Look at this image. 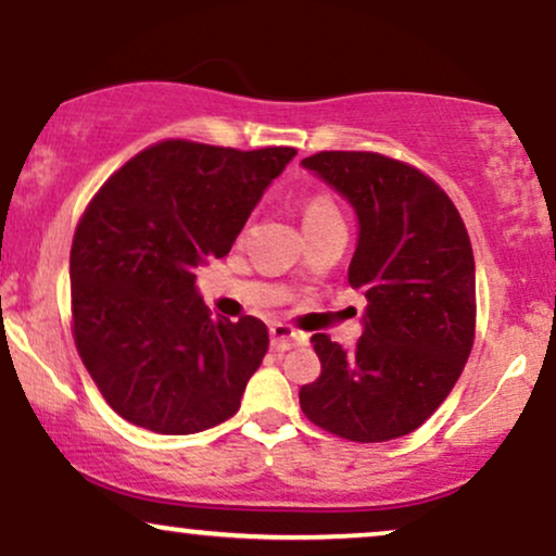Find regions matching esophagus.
Listing matches in <instances>:
<instances>
[{"label":"esophagus","instance_id":"34e87169","mask_svg":"<svg viewBox=\"0 0 556 556\" xmlns=\"http://www.w3.org/2000/svg\"><path fill=\"white\" fill-rule=\"evenodd\" d=\"M269 334H271V344H274V348L282 350V353H285V350H292V348H298V344L305 342L303 331L287 327V324H271Z\"/></svg>","mask_w":556,"mask_h":556}]
</instances>
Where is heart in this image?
<instances>
[{
  "instance_id": "1",
  "label": "heart",
  "mask_w": 556,
  "mask_h": 556,
  "mask_svg": "<svg viewBox=\"0 0 556 556\" xmlns=\"http://www.w3.org/2000/svg\"><path fill=\"white\" fill-rule=\"evenodd\" d=\"M340 219V208H337L334 198L327 193H314L305 198L303 203V225H318V222H334Z\"/></svg>"
}]
</instances>
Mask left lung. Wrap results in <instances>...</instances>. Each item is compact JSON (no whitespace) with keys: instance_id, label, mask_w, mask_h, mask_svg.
<instances>
[{"instance_id":"left-lung-1","label":"left lung","mask_w":556,"mask_h":556,"mask_svg":"<svg viewBox=\"0 0 556 556\" xmlns=\"http://www.w3.org/2000/svg\"><path fill=\"white\" fill-rule=\"evenodd\" d=\"M303 167L358 216L348 279L366 295L363 337L314 334L321 376L300 389L305 418L350 442L416 431L460 379L476 337L468 229L431 177L371 151H321Z\"/></svg>"}]
</instances>
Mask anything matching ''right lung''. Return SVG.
I'll list each match as a JSON object with an SVG mask.
<instances>
[{
	"label": "right lung",
	"instance_id": "add662e5",
	"mask_svg": "<svg viewBox=\"0 0 556 556\" xmlns=\"http://www.w3.org/2000/svg\"><path fill=\"white\" fill-rule=\"evenodd\" d=\"M295 154L164 140L88 203L70 251L73 337L117 416L177 437L238 413L269 331L253 316L212 318L195 271L227 256Z\"/></svg>",
	"mask_w": 556,
	"mask_h": 556
}]
</instances>
